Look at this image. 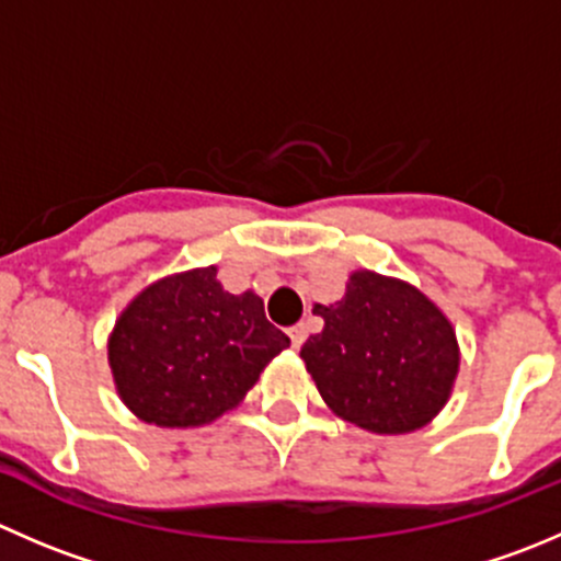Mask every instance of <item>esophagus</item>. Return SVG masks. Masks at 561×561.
I'll return each mask as SVG.
<instances>
[{
    "mask_svg": "<svg viewBox=\"0 0 561 561\" xmlns=\"http://www.w3.org/2000/svg\"><path fill=\"white\" fill-rule=\"evenodd\" d=\"M287 336H290L293 347H301L304 340H307V325H304V323L290 325V329H287Z\"/></svg>",
    "mask_w": 561,
    "mask_h": 561,
    "instance_id": "esophagus-1",
    "label": "esophagus"
}]
</instances>
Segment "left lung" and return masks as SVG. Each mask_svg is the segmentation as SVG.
I'll use <instances>...</instances> for the list:
<instances>
[{
  "instance_id": "1",
  "label": "left lung",
  "mask_w": 561,
  "mask_h": 561,
  "mask_svg": "<svg viewBox=\"0 0 561 561\" xmlns=\"http://www.w3.org/2000/svg\"><path fill=\"white\" fill-rule=\"evenodd\" d=\"M314 312L325 325L304 342L301 358L331 411L373 433L416 431L442 411L458 340L416 287L356 271L345 298Z\"/></svg>"
}]
</instances>
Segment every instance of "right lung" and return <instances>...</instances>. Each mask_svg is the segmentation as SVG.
Wrapping results in <instances>:
<instances>
[{"instance_id":"right-lung-1","label":"right lung","mask_w":561,"mask_h":561,"mask_svg":"<svg viewBox=\"0 0 561 561\" xmlns=\"http://www.w3.org/2000/svg\"><path fill=\"white\" fill-rule=\"evenodd\" d=\"M287 345L290 336L265 318L263 298L227 293L210 265L139 293L114 325L108 364L136 416L194 427L236 408Z\"/></svg>"}]
</instances>
